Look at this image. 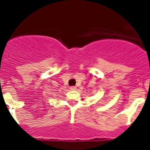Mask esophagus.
<instances>
[{"instance_id": "1", "label": "esophagus", "mask_w": 150, "mask_h": 150, "mask_svg": "<svg viewBox=\"0 0 150 150\" xmlns=\"http://www.w3.org/2000/svg\"><path fill=\"white\" fill-rule=\"evenodd\" d=\"M76 86H71V88H70V89L72 90V91H74V90H76Z\"/></svg>"}]
</instances>
